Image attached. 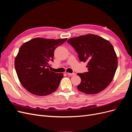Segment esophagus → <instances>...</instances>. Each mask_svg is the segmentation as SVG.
Returning <instances> with one entry per match:
<instances>
[{
  "label": "esophagus",
  "mask_w": 132,
  "mask_h": 132,
  "mask_svg": "<svg viewBox=\"0 0 132 132\" xmlns=\"http://www.w3.org/2000/svg\"><path fill=\"white\" fill-rule=\"evenodd\" d=\"M67 74L68 75H70V76H73V75H75V73H68Z\"/></svg>",
  "instance_id": "esophagus-1"
}]
</instances>
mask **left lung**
I'll return each mask as SVG.
<instances>
[{
	"label": "left lung",
	"instance_id": "1",
	"mask_svg": "<svg viewBox=\"0 0 132 132\" xmlns=\"http://www.w3.org/2000/svg\"><path fill=\"white\" fill-rule=\"evenodd\" d=\"M67 42L77 51L80 61L88 62V71L77 74L81 80L78 89L86 94H95L106 89L113 80L118 64L111 43L93 34L71 38Z\"/></svg>",
	"mask_w": 132,
	"mask_h": 132
}]
</instances>
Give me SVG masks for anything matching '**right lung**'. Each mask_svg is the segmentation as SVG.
<instances>
[{"instance_id": "right-lung-1", "label": "right lung", "mask_w": 132, "mask_h": 132, "mask_svg": "<svg viewBox=\"0 0 132 132\" xmlns=\"http://www.w3.org/2000/svg\"><path fill=\"white\" fill-rule=\"evenodd\" d=\"M67 39L35 38L20 48L15 68L20 82L30 93L46 96L57 89L63 74L51 71L48 67L53 62L55 48Z\"/></svg>"}]
</instances>
